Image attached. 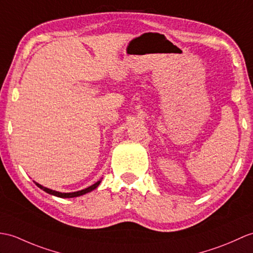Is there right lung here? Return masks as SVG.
<instances>
[{
  "instance_id": "add662e5",
  "label": "right lung",
  "mask_w": 253,
  "mask_h": 253,
  "mask_svg": "<svg viewBox=\"0 0 253 253\" xmlns=\"http://www.w3.org/2000/svg\"><path fill=\"white\" fill-rule=\"evenodd\" d=\"M100 182H101V180L97 181L95 184L88 186V187H86V189H84V190L78 191V192H72V193H60V192H57V191H54V190L47 189V187L37 183V182H35V184H37L40 187V189H42L43 191H45L46 193L50 194V195H54V196H57V197H61V198H72V197H78V196H81V195H84V194L89 193L92 190H95L96 187H98V185L100 184Z\"/></svg>"
}]
</instances>
